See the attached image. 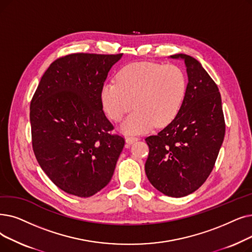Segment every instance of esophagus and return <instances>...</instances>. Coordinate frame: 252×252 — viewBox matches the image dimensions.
Here are the masks:
<instances>
[{
	"label": "esophagus",
	"mask_w": 252,
	"mask_h": 252,
	"mask_svg": "<svg viewBox=\"0 0 252 252\" xmlns=\"http://www.w3.org/2000/svg\"><path fill=\"white\" fill-rule=\"evenodd\" d=\"M138 140H139V138L134 137V136H128V137L126 138V141L127 144H132V143H134L135 141H138Z\"/></svg>",
	"instance_id": "1"
}]
</instances>
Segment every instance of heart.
Instances as JSON below:
<instances>
[{
    "label": "heart",
    "mask_w": 252,
    "mask_h": 252,
    "mask_svg": "<svg viewBox=\"0 0 252 252\" xmlns=\"http://www.w3.org/2000/svg\"><path fill=\"white\" fill-rule=\"evenodd\" d=\"M187 78L176 64L151 62L129 63L101 90V101L108 117L115 123L132 110L123 125L127 134H141L153 126L162 127L177 116L182 106Z\"/></svg>",
    "instance_id": "heart-1"
}]
</instances>
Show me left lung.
Listing matches in <instances>:
<instances>
[{"instance_id": "1", "label": "left lung", "mask_w": 252, "mask_h": 252, "mask_svg": "<svg viewBox=\"0 0 252 252\" xmlns=\"http://www.w3.org/2000/svg\"><path fill=\"white\" fill-rule=\"evenodd\" d=\"M189 83L180 110L158 135L145 139L149 147L146 176L163 194L181 198L195 191L209 177L225 133L218 87L201 63L179 53Z\"/></svg>"}]
</instances>
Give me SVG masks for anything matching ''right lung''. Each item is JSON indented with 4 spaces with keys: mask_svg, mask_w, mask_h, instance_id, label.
<instances>
[{
    "mask_svg": "<svg viewBox=\"0 0 252 252\" xmlns=\"http://www.w3.org/2000/svg\"><path fill=\"white\" fill-rule=\"evenodd\" d=\"M123 53H71L51 63L32 97V145L64 192L92 196L111 180L125 138L103 111L101 90Z\"/></svg>",
    "mask_w": 252,
    "mask_h": 252,
    "instance_id": "add662e5",
    "label": "right lung"
}]
</instances>
